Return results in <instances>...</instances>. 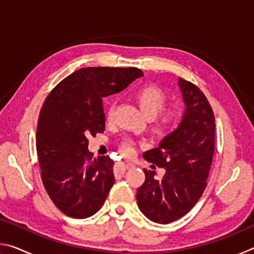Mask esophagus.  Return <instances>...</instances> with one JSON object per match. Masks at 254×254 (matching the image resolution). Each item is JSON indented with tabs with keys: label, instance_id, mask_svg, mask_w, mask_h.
Listing matches in <instances>:
<instances>
[{
	"label": "esophagus",
	"instance_id": "obj_1",
	"mask_svg": "<svg viewBox=\"0 0 254 254\" xmlns=\"http://www.w3.org/2000/svg\"><path fill=\"white\" fill-rule=\"evenodd\" d=\"M117 167L119 169H130V168H133L134 167V165L131 162H127V161H123V162H119Z\"/></svg>",
	"mask_w": 254,
	"mask_h": 254
}]
</instances>
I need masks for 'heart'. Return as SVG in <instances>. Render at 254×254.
I'll list each match as a JSON object with an SVG mask.
<instances>
[{
  "mask_svg": "<svg viewBox=\"0 0 254 254\" xmlns=\"http://www.w3.org/2000/svg\"><path fill=\"white\" fill-rule=\"evenodd\" d=\"M133 97L143 113L149 119H152V130L156 134L166 136L176 130L180 120V113L177 110L165 109L168 96L161 88L152 84L140 86L133 93ZM113 105L107 107L109 120L113 117ZM120 150L126 156L131 154L133 151L132 140H123L120 144Z\"/></svg>",
  "mask_w": 254,
  "mask_h": 254,
  "instance_id": "b5f03b06",
  "label": "heart"
}]
</instances>
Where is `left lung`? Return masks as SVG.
<instances>
[{
    "label": "left lung",
    "instance_id": "obj_1",
    "mask_svg": "<svg viewBox=\"0 0 254 254\" xmlns=\"http://www.w3.org/2000/svg\"><path fill=\"white\" fill-rule=\"evenodd\" d=\"M186 105L182 122L158 148L143 158L166 169L161 180L143 169L144 183L137 188V206L159 224L182 218L203 195L215 150V117L204 93L190 81L178 79Z\"/></svg>",
    "mask_w": 254,
    "mask_h": 254
}]
</instances>
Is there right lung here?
Listing matches in <instances>:
<instances>
[{
  "label": "right lung",
  "mask_w": 254,
  "mask_h": 254,
  "mask_svg": "<svg viewBox=\"0 0 254 254\" xmlns=\"http://www.w3.org/2000/svg\"><path fill=\"white\" fill-rule=\"evenodd\" d=\"M143 76L135 67H86L49 93L39 114L36 147L41 179L59 210L86 218L100 210L114 184L109 156L88 152L89 135L105 130L103 97L120 93Z\"/></svg>",
  "instance_id": "obj_1"
}]
</instances>
